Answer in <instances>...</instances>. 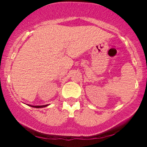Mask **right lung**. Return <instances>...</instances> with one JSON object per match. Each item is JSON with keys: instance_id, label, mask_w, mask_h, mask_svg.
<instances>
[{"instance_id": "right-lung-1", "label": "right lung", "mask_w": 147, "mask_h": 147, "mask_svg": "<svg viewBox=\"0 0 147 147\" xmlns=\"http://www.w3.org/2000/svg\"><path fill=\"white\" fill-rule=\"evenodd\" d=\"M28 106H31V107L37 108V109H39V108H43V107H45V106H48V104H47V105H43V106H32V105H28Z\"/></svg>"}]
</instances>
